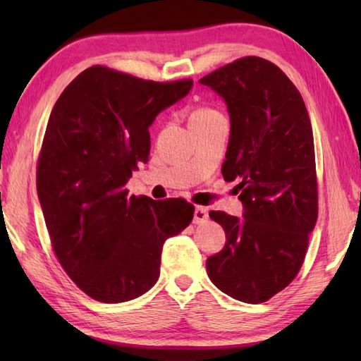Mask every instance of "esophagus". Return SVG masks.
I'll list each match as a JSON object with an SVG mask.
<instances>
[{"label":"esophagus","instance_id":"1","mask_svg":"<svg viewBox=\"0 0 361 361\" xmlns=\"http://www.w3.org/2000/svg\"><path fill=\"white\" fill-rule=\"evenodd\" d=\"M208 209L203 208V206H195V211H194V224L200 225L204 224V221H208Z\"/></svg>","mask_w":361,"mask_h":361}]
</instances>
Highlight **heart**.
<instances>
[{
	"label": "heart",
	"instance_id": "1",
	"mask_svg": "<svg viewBox=\"0 0 361 361\" xmlns=\"http://www.w3.org/2000/svg\"><path fill=\"white\" fill-rule=\"evenodd\" d=\"M221 116H224V114H221L219 110L212 109V106H200V109H197L190 113L189 124H202V122H209Z\"/></svg>",
	"mask_w": 361,
	"mask_h": 361
}]
</instances>
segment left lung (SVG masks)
Returning <instances> with one entry per match:
<instances>
[{
	"instance_id": "obj_1",
	"label": "left lung",
	"mask_w": 361,
	"mask_h": 361,
	"mask_svg": "<svg viewBox=\"0 0 361 361\" xmlns=\"http://www.w3.org/2000/svg\"><path fill=\"white\" fill-rule=\"evenodd\" d=\"M225 99L231 119L226 181L239 180L243 219L209 217L225 247L206 260L214 286L242 302H265L296 278L318 219V181L307 109L279 66L256 56L200 79Z\"/></svg>"
}]
</instances>
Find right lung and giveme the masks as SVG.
<instances>
[{
  "label": "right lung",
  "instance_id": "1",
  "mask_svg": "<svg viewBox=\"0 0 361 361\" xmlns=\"http://www.w3.org/2000/svg\"><path fill=\"white\" fill-rule=\"evenodd\" d=\"M192 79L155 82L94 65L57 99L37 163V192L52 250L66 274L99 302H124L158 281L161 251L189 226L194 204L128 195L147 163L149 127Z\"/></svg>",
  "mask_w": 361,
  "mask_h": 361
}]
</instances>
